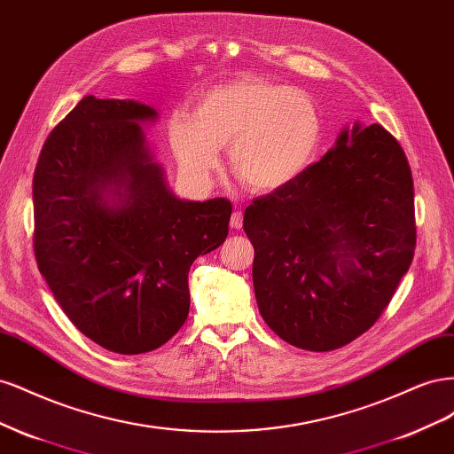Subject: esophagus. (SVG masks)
<instances>
[{
  "label": "esophagus",
  "instance_id": "obj_1",
  "mask_svg": "<svg viewBox=\"0 0 454 454\" xmlns=\"http://www.w3.org/2000/svg\"><path fill=\"white\" fill-rule=\"evenodd\" d=\"M242 223H244V215H242V212H232V215H231V229H242Z\"/></svg>",
  "mask_w": 454,
  "mask_h": 454
}]
</instances>
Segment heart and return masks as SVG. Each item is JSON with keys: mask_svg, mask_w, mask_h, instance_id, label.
<instances>
[{"mask_svg": "<svg viewBox=\"0 0 454 454\" xmlns=\"http://www.w3.org/2000/svg\"><path fill=\"white\" fill-rule=\"evenodd\" d=\"M168 138L182 168L206 180L227 147L229 170L252 191H274L307 170L322 140V114L299 89L237 79L206 90L193 117L176 112Z\"/></svg>", "mask_w": 454, "mask_h": 454, "instance_id": "b5f03b06", "label": "heart"}]
</instances>
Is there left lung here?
Instances as JSON below:
<instances>
[{"mask_svg": "<svg viewBox=\"0 0 454 454\" xmlns=\"http://www.w3.org/2000/svg\"><path fill=\"white\" fill-rule=\"evenodd\" d=\"M254 290L267 325L290 345L327 352L373 325L417 246L413 177L380 125L337 145L244 214Z\"/></svg>", "mask_w": 454, "mask_h": 454, "instance_id": "1", "label": "left lung"}]
</instances>
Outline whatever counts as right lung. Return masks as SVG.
Listing matches in <instances>:
<instances>
[{"label": "right lung", "mask_w": 454, "mask_h": 454, "mask_svg": "<svg viewBox=\"0 0 454 454\" xmlns=\"http://www.w3.org/2000/svg\"><path fill=\"white\" fill-rule=\"evenodd\" d=\"M153 119L145 104L85 96L34 174L37 269L79 332L117 354L155 350L185 324L189 269L225 242L232 210L176 199L138 125Z\"/></svg>", "instance_id": "right-lung-1"}]
</instances>
